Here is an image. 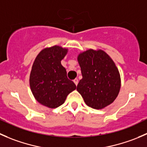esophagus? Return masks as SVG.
Listing matches in <instances>:
<instances>
[{
  "instance_id": "esophagus-1",
  "label": "esophagus",
  "mask_w": 147,
  "mask_h": 147,
  "mask_svg": "<svg viewBox=\"0 0 147 147\" xmlns=\"http://www.w3.org/2000/svg\"><path fill=\"white\" fill-rule=\"evenodd\" d=\"M73 82H74V83H75V84H76V86L78 85V80L77 79V78H76V79H75V80H73Z\"/></svg>"
}]
</instances>
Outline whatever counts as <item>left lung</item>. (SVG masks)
Returning <instances> with one entry per match:
<instances>
[{"instance_id":"8db88e82","label":"left lung","mask_w":147,"mask_h":147,"mask_svg":"<svg viewBox=\"0 0 147 147\" xmlns=\"http://www.w3.org/2000/svg\"><path fill=\"white\" fill-rule=\"evenodd\" d=\"M78 60L82 79L77 90L86 105L100 109L112 104L121 87L119 70L112 58L103 50L90 49L79 54Z\"/></svg>"}]
</instances>
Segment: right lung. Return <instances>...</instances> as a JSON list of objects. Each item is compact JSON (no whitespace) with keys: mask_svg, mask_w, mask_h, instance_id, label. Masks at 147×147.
Returning a JSON list of instances; mask_svg holds the SVG:
<instances>
[{"mask_svg":"<svg viewBox=\"0 0 147 147\" xmlns=\"http://www.w3.org/2000/svg\"><path fill=\"white\" fill-rule=\"evenodd\" d=\"M68 50L58 45L46 47L37 55L30 75V86L35 100L47 107H57L76 89L61 65Z\"/></svg>","mask_w":147,"mask_h":147,"instance_id":"obj_1","label":"right lung"}]
</instances>
